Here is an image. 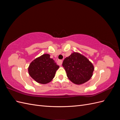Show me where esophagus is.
Listing matches in <instances>:
<instances>
[{"mask_svg":"<svg viewBox=\"0 0 120 120\" xmlns=\"http://www.w3.org/2000/svg\"><path fill=\"white\" fill-rule=\"evenodd\" d=\"M56 61L58 64H59L60 65V66H61V65L62 64V63H63V60H62L56 59Z\"/></svg>","mask_w":120,"mask_h":120,"instance_id":"34e87169","label":"esophagus"}]
</instances>
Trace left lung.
<instances>
[{
    "label": "left lung",
    "instance_id": "obj_1",
    "mask_svg": "<svg viewBox=\"0 0 120 120\" xmlns=\"http://www.w3.org/2000/svg\"><path fill=\"white\" fill-rule=\"evenodd\" d=\"M62 65L68 78L77 85L88 81L92 77L94 70L93 65L89 60L77 52L65 58Z\"/></svg>",
    "mask_w": 120,
    "mask_h": 120
}]
</instances>
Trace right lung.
<instances>
[{
	"label": "right lung",
	"mask_w": 120,
	"mask_h": 120,
	"mask_svg": "<svg viewBox=\"0 0 120 120\" xmlns=\"http://www.w3.org/2000/svg\"><path fill=\"white\" fill-rule=\"evenodd\" d=\"M59 66L50 58L49 54H45L32 61L28 68L30 77L38 83L45 84L51 81Z\"/></svg>",
	"instance_id": "right-lung-1"
}]
</instances>
